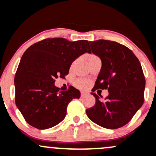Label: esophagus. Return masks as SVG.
Returning <instances> with one entry per match:
<instances>
[{"instance_id":"obj_1","label":"esophagus","mask_w":156,"mask_h":156,"mask_svg":"<svg viewBox=\"0 0 156 156\" xmlns=\"http://www.w3.org/2000/svg\"><path fill=\"white\" fill-rule=\"evenodd\" d=\"M88 95V93H86V92H81V97H84V96H87Z\"/></svg>"}]
</instances>
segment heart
I'll list each match as a JSON object with an SVG mask.
<instances>
[{"label":"heart","instance_id":"obj_1","mask_svg":"<svg viewBox=\"0 0 156 156\" xmlns=\"http://www.w3.org/2000/svg\"><path fill=\"white\" fill-rule=\"evenodd\" d=\"M96 57V56L93 55H90V56L88 57V59L91 58V57ZM75 84H76V86L78 87V88H80V89L84 90V89H87V88L89 87L90 83V81H88V80L78 79V80H77L76 82H75Z\"/></svg>","mask_w":156,"mask_h":156}]
</instances>
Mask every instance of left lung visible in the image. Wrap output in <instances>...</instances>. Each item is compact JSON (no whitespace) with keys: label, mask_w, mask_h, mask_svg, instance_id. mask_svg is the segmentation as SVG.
<instances>
[{"label":"left lung","mask_w":156,"mask_h":156,"mask_svg":"<svg viewBox=\"0 0 156 156\" xmlns=\"http://www.w3.org/2000/svg\"><path fill=\"white\" fill-rule=\"evenodd\" d=\"M90 44V53L101 60L92 91L108 90L109 94L101 101L96 93H91L96 104L87 109V115L101 127L118 129L127 124L144 104L146 81L141 65L130 49L118 42L99 39Z\"/></svg>","instance_id":"left-lung-1"}]
</instances>
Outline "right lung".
<instances>
[{
    "instance_id": "1",
    "label": "right lung",
    "mask_w": 156,
    "mask_h": 156,
    "mask_svg": "<svg viewBox=\"0 0 156 156\" xmlns=\"http://www.w3.org/2000/svg\"><path fill=\"white\" fill-rule=\"evenodd\" d=\"M90 42H70L64 38L45 39L29 47L15 76L16 105L26 122L38 129H47L60 123L66 108L81 93L73 87L60 91L55 79L68 75L73 62L90 53Z\"/></svg>"
}]
</instances>
